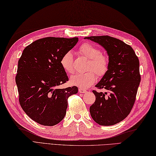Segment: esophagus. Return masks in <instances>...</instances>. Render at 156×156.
Returning <instances> with one entry per match:
<instances>
[{
	"mask_svg": "<svg viewBox=\"0 0 156 156\" xmlns=\"http://www.w3.org/2000/svg\"><path fill=\"white\" fill-rule=\"evenodd\" d=\"M79 92L80 93H86L87 92V91L85 89L79 88Z\"/></svg>",
	"mask_w": 156,
	"mask_h": 156,
	"instance_id": "obj_1",
	"label": "esophagus"
}]
</instances>
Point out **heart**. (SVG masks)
I'll return each mask as SVG.
<instances>
[{
    "instance_id": "obj_1",
    "label": "heart",
    "mask_w": 156,
    "mask_h": 156,
    "mask_svg": "<svg viewBox=\"0 0 156 156\" xmlns=\"http://www.w3.org/2000/svg\"><path fill=\"white\" fill-rule=\"evenodd\" d=\"M79 52L90 59L88 69L90 71L85 73H77L73 75L70 79V82L72 85L79 88L87 89L96 81L97 74L102 77L107 73L109 67V59L107 56L102 54L101 49L89 43L82 44L79 48ZM60 64L66 73L69 74L74 73L73 56L71 51H67L62 55Z\"/></svg>"
}]
</instances>
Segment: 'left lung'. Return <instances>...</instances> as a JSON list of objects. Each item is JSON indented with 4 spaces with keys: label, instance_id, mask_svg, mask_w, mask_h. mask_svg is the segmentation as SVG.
I'll return each mask as SVG.
<instances>
[{
    "label": "left lung",
    "instance_id": "1",
    "mask_svg": "<svg viewBox=\"0 0 156 156\" xmlns=\"http://www.w3.org/2000/svg\"><path fill=\"white\" fill-rule=\"evenodd\" d=\"M102 45L109 57V67L95 85L105 93L93 90L95 102L90 107L93 119L101 126H112L123 120L131 112L141 81L140 63L132 48L109 36L86 37Z\"/></svg>",
    "mask_w": 156,
    "mask_h": 156
}]
</instances>
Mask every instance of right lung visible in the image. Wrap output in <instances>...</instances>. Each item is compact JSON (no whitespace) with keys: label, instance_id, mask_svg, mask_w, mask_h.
<instances>
[{"label":"right lung","instance_id":"add662e5","mask_svg":"<svg viewBox=\"0 0 156 156\" xmlns=\"http://www.w3.org/2000/svg\"><path fill=\"white\" fill-rule=\"evenodd\" d=\"M78 40V37L41 38L26 47L18 60L15 80L19 102L37 123L51 126L60 122L66 116L68 98L78 92L75 86L58 88L69 80L60 59Z\"/></svg>","mask_w":156,"mask_h":156}]
</instances>
